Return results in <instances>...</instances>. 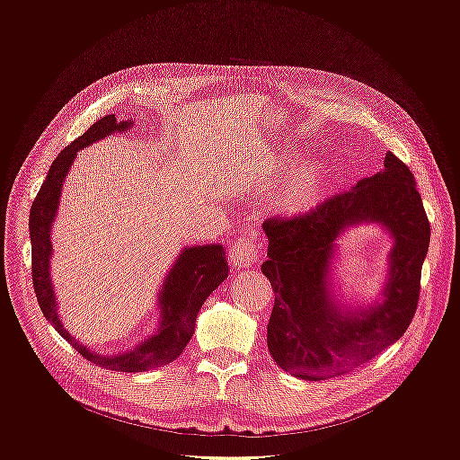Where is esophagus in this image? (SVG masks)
Segmentation results:
<instances>
[{
  "label": "esophagus",
  "mask_w": 460,
  "mask_h": 460,
  "mask_svg": "<svg viewBox=\"0 0 460 460\" xmlns=\"http://www.w3.org/2000/svg\"><path fill=\"white\" fill-rule=\"evenodd\" d=\"M261 257V245L259 242L253 238V235H240L235 238V242L230 245L228 252V259L238 269H245L255 264Z\"/></svg>",
  "instance_id": "1"
}]
</instances>
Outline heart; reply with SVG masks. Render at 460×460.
<instances>
[{
	"mask_svg": "<svg viewBox=\"0 0 460 460\" xmlns=\"http://www.w3.org/2000/svg\"><path fill=\"white\" fill-rule=\"evenodd\" d=\"M323 186L324 171L318 169V166H311V169H305L294 176V180H291L289 186L284 190L278 203H280V207L288 213L305 211V208H309L318 199Z\"/></svg>",
	"mask_w": 460,
	"mask_h": 460,
	"instance_id": "1",
	"label": "heart"
}]
</instances>
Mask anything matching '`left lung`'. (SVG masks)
I'll use <instances>...</instances> for the list:
<instances>
[{"label": "left lung", "mask_w": 460, "mask_h": 460, "mask_svg": "<svg viewBox=\"0 0 460 460\" xmlns=\"http://www.w3.org/2000/svg\"><path fill=\"white\" fill-rule=\"evenodd\" d=\"M378 221L396 243L385 301L341 314L327 288L333 241L351 224ZM269 259L262 274L274 289L269 351L276 365L305 380H328L367 365L412 323L420 297L429 222L409 166L392 151L384 169L358 180L309 213L264 220Z\"/></svg>", "instance_id": "1"}]
</instances>
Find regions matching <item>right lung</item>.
Instances as JSON below:
<instances>
[{"instance_id": "add662e5", "label": "right lung", "mask_w": 460, "mask_h": 460, "mask_svg": "<svg viewBox=\"0 0 460 460\" xmlns=\"http://www.w3.org/2000/svg\"><path fill=\"white\" fill-rule=\"evenodd\" d=\"M130 127L128 120L117 122L115 115H107L93 122L92 127L80 137L65 147L55 161L51 169L41 184L38 196L31 208V242H32V284L40 309L49 320L51 326L59 332L75 349L88 358L90 363L102 368L117 370V372H144L149 368H157L169 365L184 351L186 343L193 336L196 328V316L201 309L205 299L225 282L228 276L226 253L222 245H198L186 247L180 253L174 267L163 284V291L159 296L161 320L159 328L151 338L136 345L134 349L120 355H100L90 351L86 345L78 343L71 333H68L58 316V305H55L53 286L49 280V257H51V242L49 230L53 225L55 213H58V203L61 196V188L68 166L73 164L76 153L86 146L102 140V137L122 132Z\"/></svg>"}]
</instances>
